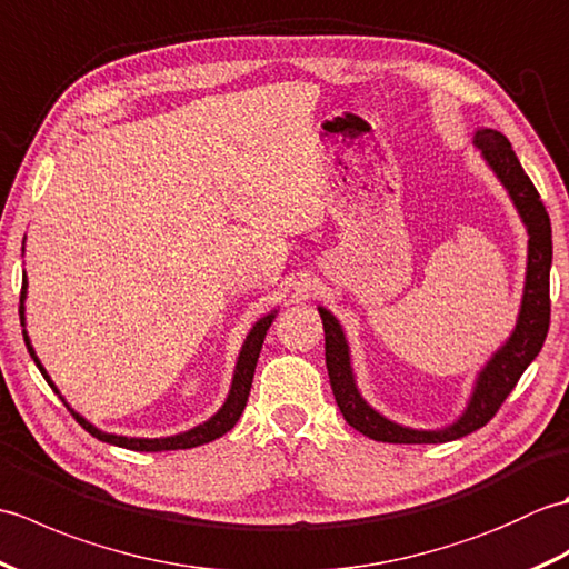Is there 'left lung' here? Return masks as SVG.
<instances>
[{"mask_svg":"<svg viewBox=\"0 0 569 569\" xmlns=\"http://www.w3.org/2000/svg\"><path fill=\"white\" fill-rule=\"evenodd\" d=\"M475 143L485 153L487 163L493 168L501 183L509 190L513 204L521 212L528 227V271H526V291L523 306L518 325L497 355L491 357L485 371L479 373L477 389L471 393V401L455 426L445 430H410L396 422L386 420L377 410L365 403L359 396L352 367H349V349L342 335L340 322H337L328 310L320 308L322 328H325V365H328L330 386L335 401L340 406L345 420L379 442H396V445H435L450 442L465 435L485 428L487 422L497 416V410L506 401L521 373L528 369L530 361L538 357L542 342L548 337L550 328V263H552V229L546 204L540 200L533 180L523 171L521 161L516 159L509 139L501 131L479 129Z\"/></svg>","mask_w":569,"mask_h":569,"instance_id":"left-lung-1","label":"left lung"}]
</instances>
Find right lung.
Listing matches in <instances>:
<instances>
[{"label": "right lung", "instance_id": "1", "mask_svg": "<svg viewBox=\"0 0 569 569\" xmlns=\"http://www.w3.org/2000/svg\"><path fill=\"white\" fill-rule=\"evenodd\" d=\"M23 296H27V278H23V286H21V306H19V316L23 320ZM273 320V312L271 316L261 318L257 325H253V330L249 332L244 347H241L239 352V359H237V369H234V379H232V389H229V396L224 406L217 410V413L208 420L202 422V426L192 428L188 432H180V435H173V438H153V440H147V438H122V435H110V432H102L94 426H90L88 420H84L82 416H78L76 410H72L66 398L60 396V391L53 386V381L48 379L46 369L41 367L39 357H36L33 347L29 342L27 332H23V342H27L29 347V355L31 359L36 361V367L41 369L43 379L48 381V386L60 396V401H63L68 406V410L72 413V418H76L80 426L88 430L92 438H98L102 442H110V445H117V447H127V450H139V452H161V450H188V447H198V445H204V442H212L214 438H222L224 432L232 430L237 426V420L241 416V410H244L247 406V398H249V391H251V381H253V369H257V361H259V352H261V345H263V337H266V330H269V325ZM23 325V322H21Z\"/></svg>", "mask_w": 569, "mask_h": 569}]
</instances>
